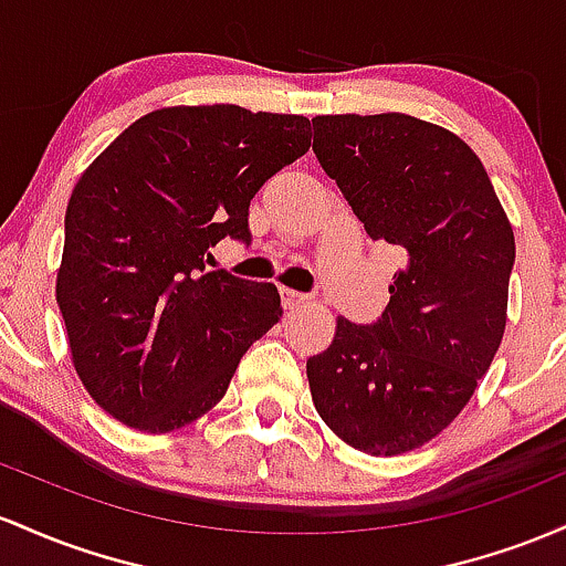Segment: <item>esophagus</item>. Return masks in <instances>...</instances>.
<instances>
[{
	"label": "esophagus",
	"mask_w": 566,
	"mask_h": 566,
	"mask_svg": "<svg viewBox=\"0 0 566 566\" xmlns=\"http://www.w3.org/2000/svg\"><path fill=\"white\" fill-rule=\"evenodd\" d=\"M281 296H283L285 310H300L302 304L307 302V296L300 294V291H291V289H281Z\"/></svg>",
	"instance_id": "1"
}]
</instances>
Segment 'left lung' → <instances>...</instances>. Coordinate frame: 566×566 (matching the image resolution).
Listing matches in <instances>:
<instances>
[{
    "label": "left lung",
    "mask_w": 566,
    "mask_h": 566,
    "mask_svg": "<svg viewBox=\"0 0 566 566\" xmlns=\"http://www.w3.org/2000/svg\"><path fill=\"white\" fill-rule=\"evenodd\" d=\"M313 151L371 240L403 253L371 326L336 317L307 360L321 420L347 447L396 457L454 422L505 334L516 240L475 151L411 114H317Z\"/></svg>",
    "instance_id": "left-lung-1"
}]
</instances>
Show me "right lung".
Segmentation results:
<instances>
[{
	"label": "right lung",
	"mask_w": 566,
	"mask_h": 566,
	"mask_svg": "<svg viewBox=\"0 0 566 566\" xmlns=\"http://www.w3.org/2000/svg\"><path fill=\"white\" fill-rule=\"evenodd\" d=\"M307 149L302 114L163 106L87 165L66 206L55 302L74 371L106 415L163 436L224 398L283 307L272 283L206 272L208 249L251 243L253 195Z\"/></svg>",
	"instance_id": "right-lung-1"
}]
</instances>
